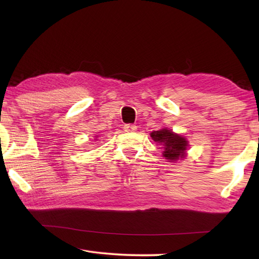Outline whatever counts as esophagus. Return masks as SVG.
Here are the masks:
<instances>
[{"mask_svg": "<svg viewBox=\"0 0 259 259\" xmlns=\"http://www.w3.org/2000/svg\"><path fill=\"white\" fill-rule=\"evenodd\" d=\"M123 129L125 133H134V131L137 130V125L136 124H124Z\"/></svg>", "mask_w": 259, "mask_h": 259, "instance_id": "1", "label": "esophagus"}]
</instances>
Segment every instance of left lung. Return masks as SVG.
Masks as SVG:
<instances>
[{
	"mask_svg": "<svg viewBox=\"0 0 259 259\" xmlns=\"http://www.w3.org/2000/svg\"><path fill=\"white\" fill-rule=\"evenodd\" d=\"M151 138L163 147V157L170 161H176L179 158L185 157L187 149V140L179 135L174 134L171 130L162 129L151 133Z\"/></svg>",
	"mask_w": 259,
	"mask_h": 259,
	"instance_id": "1",
	"label": "left lung"
}]
</instances>
